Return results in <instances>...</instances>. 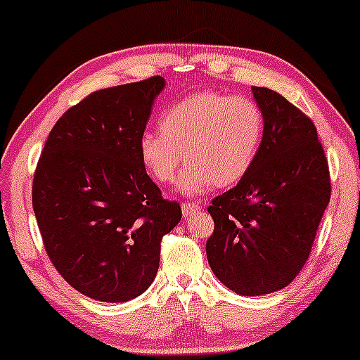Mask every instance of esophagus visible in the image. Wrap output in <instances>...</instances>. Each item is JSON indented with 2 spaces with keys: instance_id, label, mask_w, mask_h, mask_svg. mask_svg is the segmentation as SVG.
I'll list each match as a JSON object with an SVG mask.
<instances>
[{
  "instance_id": "esophagus-1",
  "label": "esophagus",
  "mask_w": 360,
  "mask_h": 360,
  "mask_svg": "<svg viewBox=\"0 0 360 360\" xmlns=\"http://www.w3.org/2000/svg\"><path fill=\"white\" fill-rule=\"evenodd\" d=\"M201 210V206L198 205V202H183V214L184 218H191L194 213H198V211Z\"/></svg>"
}]
</instances>
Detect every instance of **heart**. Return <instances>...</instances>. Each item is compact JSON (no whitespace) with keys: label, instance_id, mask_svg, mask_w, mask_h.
<instances>
[{"label":"heart","instance_id":"b5f03b06","mask_svg":"<svg viewBox=\"0 0 360 360\" xmlns=\"http://www.w3.org/2000/svg\"><path fill=\"white\" fill-rule=\"evenodd\" d=\"M158 129L139 141L142 166L158 183L169 184L184 158L181 188L201 194L213 186H235L248 174L265 136V115L251 97L201 90L171 103Z\"/></svg>","mask_w":360,"mask_h":360}]
</instances>
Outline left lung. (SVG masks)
<instances>
[{
    "mask_svg": "<svg viewBox=\"0 0 360 360\" xmlns=\"http://www.w3.org/2000/svg\"><path fill=\"white\" fill-rule=\"evenodd\" d=\"M265 136L251 171L207 207L211 270L238 295L257 297L292 283L309 259L330 201V172L317 127L283 95L253 86Z\"/></svg>",
    "mask_w": 360,
    "mask_h": 360,
    "instance_id": "8db88e82",
    "label": "left lung"
}]
</instances>
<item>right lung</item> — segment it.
<instances>
[{"label": "right lung", "instance_id": "add662e5", "mask_svg": "<svg viewBox=\"0 0 360 360\" xmlns=\"http://www.w3.org/2000/svg\"><path fill=\"white\" fill-rule=\"evenodd\" d=\"M162 77L97 90L56 120L33 176L43 246L68 285L127 302L158 274L161 241L181 221L139 155Z\"/></svg>", "mask_w": 360, "mask_h": 360}]
</instances>
